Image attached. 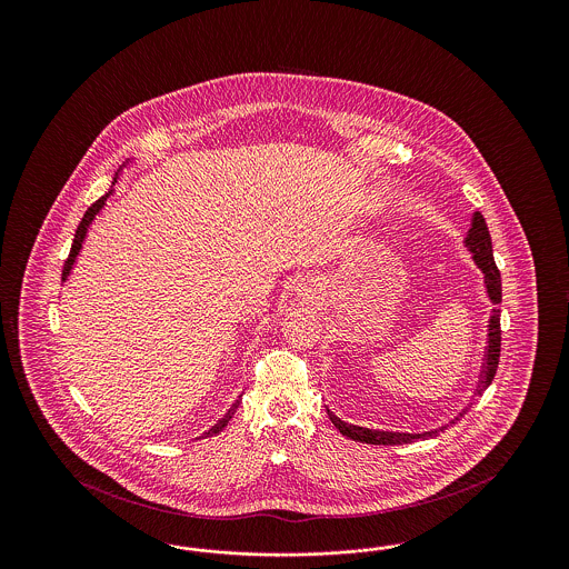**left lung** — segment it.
Listing matches in <instances>:
<instances>
[{
    "label": "left lung",
    "mask_w": 569,
    "mask_h": 569,
    "mask_svg": "<svg viewBox=\"0 0 569 569\" xmlns=\"http://www.w3.org/2000/svg\"><path fill=\"white\" fill-rule=\"evenodd\" d=\"M465 247L471 253L476 267L485 274V288H487L488 298L492 305L501 302V274L492 260V243H490V234H488L487 221L482 213H473L471 219V228L465 237ZM499 352H501V326H499V309H492V316L488 320V346L487 358H485V367H482V379L478 386V392L482 395L490 386V381L495 379L497 373V365H499ZM326 413L330 418V422L339 429V433L350 437L353 441H362V443H376V446H401V443H411L416 439H429L439 433L441 429H431L425 433H397V431H379V429H367V427H356L346 420H341L339 416H335L328 407Z\"/></svg>",
    "instance_id": "1"
}]
</instances>
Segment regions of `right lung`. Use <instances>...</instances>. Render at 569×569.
<instances>
[{
    "label": "right lung",
    "mask_w": 569,
    "mask_h": 569,
    "mask_svg": "<svg viewBox=\"0 0 569 569\" xmlns=\"http://www.w3.org/2000/svg\"><path fill=\"white\" fill-rule=\"evenodd\" d=\"M130 163V162H128ZM128 163H123L117 172H114V179H112V186H110V190L100 198V200H96L89 209H87V213L82 216V221L79 223V228H77V234H74V243H72V249H70V256H68V262L63 264V272H61V281H68V277H70V272L74 269V264H77V258H79V253H81L82 243H84V239H87V234H89V228H91V223H93V219L102 213V209L107 207V200H109L110 196L114 193V183L119 181V177H121V172H123V168H128ZM232 413H234V409H230L228 411V416L226 418H221L219 422H217L216 427L209 431L207 435L219 433L228 422H230V418H232Z\"/></svg>",
    "instance_id": "1"
}]
</instances>
